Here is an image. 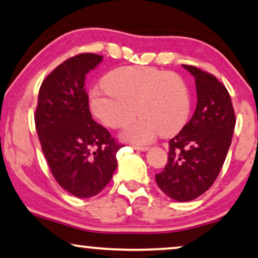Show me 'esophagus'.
<instances>
[{"label": "esophagus", "mask_w": 258, "mask_h": 258, "mask_svg": "<svg viewBox=\"0 0 258 258\" xmlns=\"http://www.w3.org/2000/svg\"><path fill=\"white\" fill-rule=\"evenodd\" d=\"M133 148H134L135 151H140V152H146V151H148L147 146H133Z\"/></svg>", "instance_id": "obj_1"}]
</instances>
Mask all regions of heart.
<instances>
[{"label":"heart","mask_w":258,"mask_h":258,"mask_svg":"<svg viewBox=\"0 0 258 258\" xmlns=\"http://www.w3.org/2000/svg\"><path fill=\"white\" fill-rule=\"evenodd\" d=\"M92 112L110 128L126 125L139 113L142 117L124 130V140L152 142L160 134H176L190 114V94L183 79L152 67H120L105 78V85L90 93Z\"/></svg>","instance_id":"obj_1"}]
</instances>
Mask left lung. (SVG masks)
I'll return each mask as SVG.
<instances>
[{"label":"left lung","mask_w":258,"mask_h":258,"mask_svg":"<svg viewBox=\"0 0 258 258\" xmlns=\"http://www.w3.org/2000/svg\"><path fill=\"white\" fill-rule=\"evenodd\" d=\"M197 104L191 119L168 142L166 166L155 174L158 186L179 202L191 201L213 185L232 142L236 114L224 85L194 66Z\"/></svg>","instance_id":"obj_1"}]
</instances>
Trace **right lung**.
I'll list each match as a JSON object with an SVG mask.
<instances>
[{"instance_id":"1","label":"right lung","mask_w":258,"mask_h":258,"mask_svg":"<svg viewBox=\"0 0 258 258\" xmlns=\"http://www.w3.org/2000/svg\"><path fill=\"white\" fill-rule=\"evenodd\" d=\"M101 59L86 52L56 67L41 82L34 112L41 151L53 178L81 199L98 195L109 184L117 167L116 154L123 147L90 111L86 74Z\"/></svg>"}]
</instances>
